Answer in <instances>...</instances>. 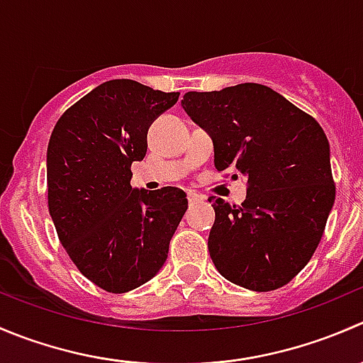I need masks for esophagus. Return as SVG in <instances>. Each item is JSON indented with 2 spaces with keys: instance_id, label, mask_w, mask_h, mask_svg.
<instances>
[{
  "instance_id": "esophagus-1",
  "label": "esophagus",
  "mask_w": 363,
  "mask_h": 363,
  "mask_svg": "<svg viewBox=\"0 0 363 363\" xmlns=\"http://www.w3.org/2000/svg\"><path fill=\"white\" fill-rule=\"evenodd\" d=\"M188 202L189 203H200V202H203V196L202 195H199V193H195V191H189L188 193Z\"/></svg>"
}]
</instances>
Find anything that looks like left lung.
Masks as SVG:
<instances>
[{
	"mask_svg": "<svg viewBox=\"0 0 363 363\" xmlns=\"http://www.w3.org/2000/svg\"><path fill=\"white\" fill-rule=\"evenodd\" d=\"M214 144V164L247 181L240 207L212 200L208 252L230 283L252 291L284 286L316 251L334 207L330 145L316 119L262 84L181 101Z\"/></svg>",
	"mask_w": 363,
	"mask_h": 363,
	"instance_id": "left-lung-1",
	"label": "left lung"
}]
</instances>
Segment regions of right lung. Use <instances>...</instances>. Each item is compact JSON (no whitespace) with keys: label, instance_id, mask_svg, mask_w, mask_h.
<instances>
[{"label":"right lung","instance_id":"obj_1","mask_svg":"<svg viewBox=\"0 0 363 363\" xmlns=\"http://www.w3.org/2000/svg\"><path fill=\"white\" fill-rule=\"evenodd\" d=\"M179 93L137 80L104 82L69 107L47 149L49 212L77 269L96 286L126 294L160 272L188 208L179 188H131V163L147 130Z\"/></svg>","mask_w":363,"mask_h":363}]
</instances>
